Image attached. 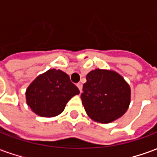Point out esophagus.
<instances>
[{"instance_id": "obj_1", "label": "esophagus", "mask_w": 157, "mask_h": 157, "mask_svg": "<svg viewBox=\"0 0 157 157\" xmlns=\"http://www.w3.org/2000/svg\"><path fill=\"white\" fill-rule=\"evenodd\" d=\"M77 87H78L79 88V90H80V92H82V83H78V84H77Z\"/></svg>"}]
</instances>
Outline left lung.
<instances>
[{"mask_svg": "<svg viewBox=\"0 0 157 157\" xmlns=\"http://www.w3.org/2000/svg\"><path fill=\"white\" fill-rule=\"evenodd\" d=\"M81 98L86 114L92 120L109 124L128 110L131 90L118 72L95 69L86 75Z\"/></svg>", "mask_w": 157, "mask_h": 157, "instance_id": "1", "label": "left lung"}]
</instances>
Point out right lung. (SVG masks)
Wrapping results in <instances>:
<instances>
[{
    "label": "right lung",
    "mask_w": 157,
    "mask_h": 157,
    "mask_svg": "<svg viewBox=\"0 0 157 157\" xmlns=\"http://www.w3.org/2000/svg\"><path fill=\"white\" fill-rule=\"evenodd\" d=\"M80 93L69 75L50 69L37 76L26 90V102L33 112L44 118L60 114L72 97Z\"/></svg>",
    "instance_id": "obj_1"
}]
</instances>
